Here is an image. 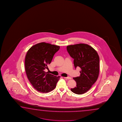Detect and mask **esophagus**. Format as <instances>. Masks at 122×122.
<instances>
[{"label": "esophagus", "instance_id": "34e87169", "mask_svg": "<svg viewBox=\"0 0 122 122\" xmlns=\"http://www.w3.org/2000/svg\"><path fill=\"white\" fill-rule=\"evenodd\" d=\"M64 79H72L70 77H64Z\"/></svg>", "mask_w": 122, "mask_h": 122}]
</instances>
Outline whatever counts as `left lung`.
<instances>
[{
	"label": "left lung",
	"instance_id": "left-lung-1",
	"mask_svg": "<svg viewBox=\"0 0 122 122\" xmlns=\"http://www.w3.org/2000/svg\"><path fill=\"white\" fill-rule=\"evenodd\" d=\"M70 56L74 59L75 68L80 67L79 76L73 78L76 86L71 88L73 93L81 94L89 90L99 76V56L91 46L85 43H79L66 46Z\"/></svg>",
	"mask_w": 122,
	"mask_h": 122
}]
</instances>
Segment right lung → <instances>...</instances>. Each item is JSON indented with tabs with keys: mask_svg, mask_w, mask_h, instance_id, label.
<instances>
[{
	"mask_svg": "<svg viewBox=\"0 0 122 122\" xmlns=\"http://www.w3.org/2000/svg\"><path fill=\"white\" fill-rule=\"evenodd\" d=\"M59 49V46L41 42L32 46L27 51L25 60L26 74L34 88L40 92L48 93L53 90L60 79V76L44 71Z\"/></svg>",
	"mask_w": 122,
	"mask_h": 122,
	"instance_id": "obj_1",
	"label": "right lung"
}]
</instances>
